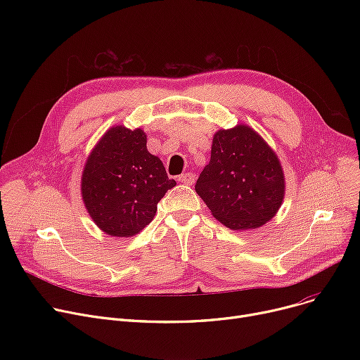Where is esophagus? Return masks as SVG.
<instances>
[{
    "mask_svg": "<svg viewBox=\"0 0 360 360\" xmlns=\"http://www.w3.org/2000/svg\"><path fill=\"white\" fill-rule=\"evenodd\" d=\"M178 181L185 184V185H193L195 182V175L191 174V172H186V174H182L178 176Z\"/></svg>",
    "mask_w": 360,
    "mask_h": 360,
    "instance_id": "obj_1",
    "label": "esophagus"
}]
</instances>
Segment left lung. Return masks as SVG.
<instances>
[{"instance_id":"1","label":"left lung","mask_w":360,"mask_h":360,"mask_svg":"<svg viewBox=\"0 0 360 360\" xmlns=\"http://www.w3.org/2000/svg\"><path fill=\"white\" fill-rule=\"evenodd\" d=\"M212 214L233 231L258 229L285 198V175L277 155L248 125L219 129L212 158L195 184Z\"/></svg>"}]
</instances>
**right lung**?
<instances>
[{"mask_svg": "<svg viewBox=\"0 0 360 360\" xmlns=\"http://www.w3.org/2000/svg\"><path fill=\"white\" fill-rule=\"evenodd\" d=\"M141 128L112 127L94 146L82 175V195L98 228L110 236L137 235L176 182L147 150Z\"/></svg>", "mask_w": 360, "mask_h": 360, "instance_id": "right-lung-1", "label": "right lung"}]
</instances>
